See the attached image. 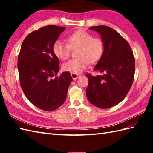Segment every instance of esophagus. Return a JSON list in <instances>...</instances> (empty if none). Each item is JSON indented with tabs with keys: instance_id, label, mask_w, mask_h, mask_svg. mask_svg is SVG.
Masks as SVG:
<instances>
[{
	"instance_id": "34e87169",
	"label": "esophagus",
	"mask_w": 153,
	"mask_h": 153,
	"mask_svg": "<svg viewBox=\"0 0 153 153\" xmlns=\"http://www.w3.org/2000/svg\"><path fill=\"white\" fill-rule=\"evenodd\" d=\"M71 77H72V79H74V80H75V79H76L77 77H79V76L77 74H74V73H71Z\"/></svg>"
}]
</instances>
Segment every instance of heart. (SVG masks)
Segmentation results:
<instances>
[{
	"mask_svg": "<svg viewBox=\"0 0 153 153\" xmlns=\"http://www.w3.org/2000/svg\"><path fill=\"white\" fill-rule=\"evenodd\" d=\"M67 44L60 41L54 42L53 51L58 59L66 60L70 56L71 49H76V58L62 65L64 70L70 73L79 74L85 70L89 63L95 64L102 57L105 45L101 39L92 37L88 32L78 30L68 35Z\"/></svg>",
	"mask_w": 153,
	"mask_h": 153,
	"instance_id": "obj_1",
	"label": "heart"
}]
</instances>
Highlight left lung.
<instances>
[{
    "mask_svg": "<svg viewBox=\"0 0 153 153\" xmlns=\"http://www.w3.org/2000/svg\"><path fill=\"white\" fill-rule=\"evenodd\" d=\"M100 35L105 48L94 70L102 75H86L89 79L86 95L100 108H109L125 98L134 82L135 58L129 43L118 32L106 25L89 28Z\"/></svg>",
    "mask_w": 153,
    "mask_h": 153,
    "instance_id": "1",
    "label": "left lung"
}]
</instances>
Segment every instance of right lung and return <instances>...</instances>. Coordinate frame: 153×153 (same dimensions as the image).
<instances>
[{
	"mask_svg": "<svg viewBox=\"0 0 153 153\" xmlns=\"http://www.w3.org/2000/svg\"><path fill=\"white\" fill-rule=\"evenodd\" d=\"M66 27L50 25L31 32L25 38L18 58L20 86L27 99L45 111L63 105L72 81L70 73L56 76L59 60L53 46Z\"/></svg>",
	"mask_w": 153,
	"mask_h": 153,
	"instance_id": "obj_1",
	"label": "right lung"
}]
</instances>
